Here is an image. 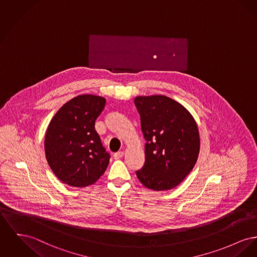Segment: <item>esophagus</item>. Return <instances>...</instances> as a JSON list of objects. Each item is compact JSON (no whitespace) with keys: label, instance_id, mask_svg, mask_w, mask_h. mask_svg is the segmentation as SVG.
Returning <instances> with one entry per match:
<instances>
[{"label":"esophagus","instance_id":"esophagus-1","mask_svg":"<svg viewBox=\"0 0 257 257\" xmlns=\"http://www.w3.org/2000/svg\"><path fill=\"white\" fill-rule=\"evenodd\" d=\"M123 154H124L123 151H117V152H115V153L113 154V157H114V159H119V158H121V157L123 156Z\"/></svg>","mask_w":257,"mask_h":257}]
</instances>
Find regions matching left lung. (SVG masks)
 I'll return each instance as SVG.
<instances>
[{
  "label": "left lung",
  "instance_id": "8db88e82",
  "mask_svg": "<svg viewBox=\"0 0 257 257\" xmlns=\"http://www.w3.org/2000/svg\"><path fill=\"white\" fill-rule=\"evenodd\" d=\"M147 141L146 161L136 175L146 187L163 191L178 186L196 164L200 137L191 113L163 96H138L134 100Z\"/></svg>",
  "mask_w": 257,
  "mask_h": 257
}]
</instances>
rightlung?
Masks as SVG:
<instances>
[{"instance_id": "add662e5", "label": "right lung", "mask_w": 257, "mask_h": 257, "mask_svg": "<svg viewBox=\"0 0 257 257\" xmlns=\"http://www.w3.org/2000/svg\"><path fill=\"white\" fill-rule=\"evenodd\" d=\"M106 99L79 95L61 106L49 122L45 139L46 160L62 182L85 187L98 181L109 163V154L95 130Z\"/></svg>"}]
</instances>
